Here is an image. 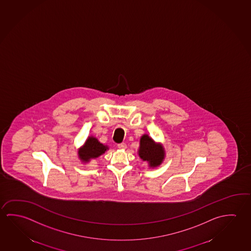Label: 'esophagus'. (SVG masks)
I'll list each match as a JSON object with an SVG mask.
<instances>
[{"label":"esophagus","instance_id":"1","mask_svg":"<svg viewBox=\"0 0 251 251\" xmlns=\"http://www.w3.org/2000/svg\"><path fill=\"white\" fill-rule=\"evenodd\" d=\"M117 147H118L120 150H125V149L127 148V145H126V144L123 143V144H118Z\"/></svg>","mask_w":251,"mask_h":251}]
</instances>
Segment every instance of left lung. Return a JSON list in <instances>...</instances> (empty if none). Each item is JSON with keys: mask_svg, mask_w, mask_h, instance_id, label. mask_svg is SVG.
<instances>
[{"mask_svg": "<svg viewBox=\"0 0 251 251\" xmlns=\"http://www.w3.org/2000/svg\"><path fill=\"white\" fill-rule=\"evenodd\" d=\"M138 156L148 163L150 168H156L165 160V151L163 144L156 143L151 136L144 134L140 138Z\"/></svg>", "mask_w": 251, "mask_h": 251, "instance_id": "1", "label": "left lung"}]
</instances>
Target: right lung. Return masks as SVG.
Instances as JSON below:
<instances>
[{
    "label": "right lung",
    "instance_id": "1",
    "mask_svg": "<svg viewBox=\"0 0 251 251\" xmlns=\"http://www.w3.org/2000/svg\"><path fill=\"white\" fill-rule=\"evenodd\" d=\"M108 149L107 145L100 143L99 140L95 136H88L85 144L78 149V158L84 164L89 163L92 159H95L101 156L105 151H108Z\"/></svg>",
    "mask_w": 251,
    "mask_h": 251
}]
</instances>
